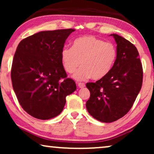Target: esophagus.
Segmentation results:
<instances>
[{
  "label": "esophagus",
  "instance_id": "1",
  "mask_svg": "<svg viewBox=\"0 0 154 154\" xmlns=\"http://www.w3.org/2000/svg\"><path fill=\"white\" fill-rule=\"evenodd\" d=\"M78 85H79V87L80 88H83L85 86V83H78Z\"/></svg>",
  "mask_w": 154,
  "mask_h": 154
}]
</instances>
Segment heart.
Returning a JSON list of instances; mask_svg holds the SVG:
<instances>
[{
    "instance_id": "b5f03b06",
    "label": "heart",
    "mask_w": 154,
    "mask_h": 154,
    "mask_svg": "<svg viewBox=\"0 0 154 154\" xmlns=\"http://www.w3.org/2000/svg\"><path fill=\"white\" fill-rule=\"evenodd\" d=\"M117 57V49L111 42H105L94 35H84L75 39L73 47H65L61 52L64 70L72 73L74 79L93 80L104 78L109 73Z\"/></svg>"
}]
</instances>
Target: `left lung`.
<instances>
[{"instance_id":"8db88e82","label":"left lung","mask_w":154,"mask_h":154,"mask_svg":"<svg viewBox=\"0 0 154 154\" xmlns=\"http://www.w3.org/2000/svg\"><path fill=\"white\" fill-rule=\"evenodd\" d=\"M117 44V57L109 73L95 83H88L90 92L86 102L88 113L103 123L124 116L132 108L142 85L143 70L135 46L113 33Z\"/></svg>"}]
</instances>
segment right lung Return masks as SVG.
Listing matches in <instances>:
<instances>
[{
    "mask_svg": "<svg viewBox=\"0 0 154 154\" xmlns=\"http://www.w3.org/2000/svg\"><path fill=\"white\" fill-rule=\"evenodd\" d=\"M75 29L45 31L23 39L12 61V87L23 109L41 120L56 117L66 97L76 90L61 60L65 41Z\"/></svg>",
    "mask_w": 154,
    "mask_h": 154,
    "instance_id": "right-lung-1",
    "label": "right lung"
}]
</instances>
